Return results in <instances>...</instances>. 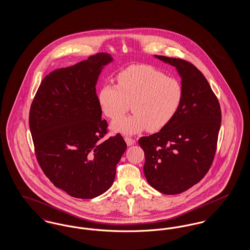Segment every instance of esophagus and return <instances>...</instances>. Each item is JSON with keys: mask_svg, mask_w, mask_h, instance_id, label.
<instances>
[{"mask_svg": "<svg viewBox=\"0 0 250 250\" xmlns=\"http://www.w3.org/2000/svg\"><path fill=\"white\" fill-rule=\"evenodd\" d=\"M125 143L127 144V146H131V145H134L135 144V140H133V139H131L129 137H125Z\"/></svg>", "mask_w": 250, "mask_h": 250, "instance_id": "obj_1", "label": "esophagus"}]
</instances>
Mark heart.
<instances>
[{"instance_id":"b5f03b06","label":"heart","mask_w":250,"mask_h":250,"mask_svg":"<svg viewBox=\"0 0 250 250\" xmlns=\"http://www.w3.org/2000/svg\"><path fill=\"white\" fill-rule=\"evenodd\" d=\"M118 86L104 85L97 101L102 112L117 119L132 102L130 116L114 121L113 132L133 135L139 132L162 129L175 115L182 100V87L173 78L149 64H134L120 72Z\"/></svg>"}]
</instances>
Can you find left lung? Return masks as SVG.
I'll return each instance as SVG.
<instances>
[{
    "label": "left lung",
    "instance_id": "obj_1",
    "mask_svg": "<svg viewBox=\"0 0 250 250\" xmlns=\"http://www.w3.org/2000/svg\"><path fill=\"white\" fill-rule=\"evenodd\" d=\"M176 68L182 100L170 122L159 132L142 137L143 172L156 190L175 195L188 190L207 173L214 160L221 110L202 72L184 60L155 55Z\"/></svg>",
    "mask_w": 250,
    "mask_h": 250
}]
</instances>
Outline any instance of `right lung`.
<instances>
[{"label":"right lung","mask_w":250,"mask_h":250,"mask_svg":"<svg viewBox=\"0 0 250 250\" xmlns=\"http://www.w3.org/2000/svg\"><path fill=\"white\" fill-rule=\"evenodd\" d=\"M113 61L107 53L50 72L32 103L29 125L36 158L52 184L74 198L94 199L111 187L126 150L117 134L102 142L106 120L95 86Z\"/></svg>","instance_id":"right-lung-1"}]
</instances>
